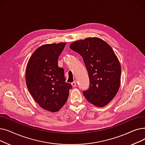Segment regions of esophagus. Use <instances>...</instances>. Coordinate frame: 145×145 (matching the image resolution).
<instances>
[{"instance_id":"obj_1","label":"esophagus","mask_w":145,"mask_h":145,"mask_svg":"<svg viewBox=\"0 0 145 145\" xmlns=\"http://www.w3.org/2000/svg\"><path fill=\"white\" fill-rule=\"evenodd\" d=\"M71 85H72V86L73 87H74V88L76 86V85H77L76 81H74L73 82H72V83H71Z\"/></svg>"}]
</instances>
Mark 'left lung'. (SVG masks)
<instances>
[{
	"mask_svg": "<svg viewBox=\"0 0 145 145\" xmlns=\"http://www.w3.org/2000/svg\"><path fill=\"white\" fill-rule=\"evenodd\" d=\"M70 48L83 57L89 74L90 86L83 95L97 107L107 105L120 85L121 66L112 48L96 37L75 41Z\"/></svg>",
	"mask_w": 145,
	"mask_h": 145,
	"instance_id": "1",
	"label": "left lung"
}]
</instances>
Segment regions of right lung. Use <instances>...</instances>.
Wrapping results in <instances>:
<instances>
[{"label":"right lung","instance_id":"obj_1","mask_svg":"<svg viewBox=\"0 0 145 145\" xmlns=\"http://www.w3.org/2000/svg\"><path fill=\"white\" fill-rule=\"evenodd\" d=\"M66 43L46 44L30 57L26 69V83L30 93L43 109L59 111L67 101L72 88L66 83L64 69L59 67V56Z\"/></svg>","mask_w":145,"mask_h":145}]
</instances>
